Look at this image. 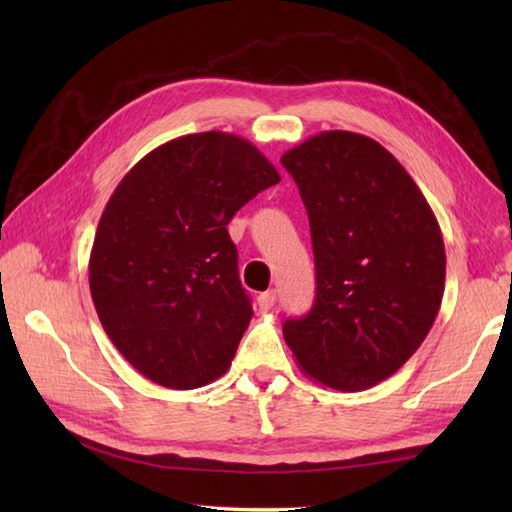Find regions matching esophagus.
Returning <instances> with one entry per match:
<instances>
[{
    "label": "esophagus",
    "instance_id": "1",
    "mask_svg": "<svg viewBox=\"0 0 512 512\" xmlns=\"http://www.w3.org/2000/svg\"><path fill=\"white\" fill-rule=\"evenodd\" d=\"M275 303H277V292L275 290H268V292H264V295L257 297V306L262 312L273 310Z\"/></svg>",
    "mask_w": 512,
    "mask_h": 512
}]
</instances>
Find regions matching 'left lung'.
Returning <instances> with one entry per match:
<instances>
[{"mask_svg": "<svg viewBox=\"0 0 512 512\" xmlns=\"http://www.w3.org/2000/svg\"><path fill=\"white\" fill-rule=\"evenodd\" d=\"M310 217L317 299L284 323L299 369L363 391L396 374L438 317L447 255L407 169L363 134H314L281 156Z\"/></svg>", "mask_w": 512, "mask_h": 512, "instance_id": "1", "label": "left lung"}]
</instances>
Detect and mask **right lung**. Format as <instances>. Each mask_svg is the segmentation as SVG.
Listing matches in <instances>:
<instances>
[{"label": "right lung", "instance_id": "add662e5", "mask_svg": "<svg viewBox=\"0 0 512 512\" xmlns=\"http://www.w3.org/2000/svg\"><path fill=\"white\" fill-rule=\"evenodd\" d=\"M279 171L246 138H173L118 182L96 228L90 292L103 330L145 378L169 389L231 367L253 308L226 226Z\"/></svg>", "mask_w": 512, "mask_h": 512}]
</instances>
